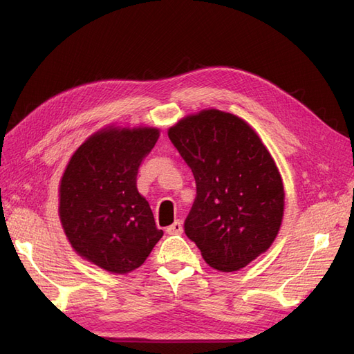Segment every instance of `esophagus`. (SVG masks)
I'll return each instance as SVG.
<instances>
[{"label": "esophagus", "instance_id": "1", "mask_svg": "<svg viewBox=\"0 0 354 354\" xmlns=\"http://www.w3.org/2000/svg\"><path fill=\"white\" fill-rule=\"evenodd\" d=\"M181 232H183V226H181V221L180 220L174 221L173 224H171V226L167 227V233L168 234H178Z\"/></svg>", "mask_w": 354, "mask_h": 354}]
</instances>
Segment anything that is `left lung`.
Instances as JSON below:
<instances>
[{"label":"left lung","instance_id":"left-lung-1","mask_svg":"<svg viewBox=\"0 0 354 354\" xmlns=\"http://www.w3.org/2000/svg\"><path fill=\"white\" fill-rule=\"evenodd\" d=\"M168 137L196 181L186 236L214 269H242L269 248L282 223L285 195L273 158L248 124L216 109L185 118Z\"/></svg>","mask_w":354,"mask_h":354}]
</instances>
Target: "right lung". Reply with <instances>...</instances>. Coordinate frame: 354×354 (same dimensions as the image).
Here are the masks:
<instances>
[{
    "label": "right lung",
    "instance_id": "obj_1",
    "mask_svg": "<svg viewBox=\"0 0 354 354\" xmlns=\"http://www.w3.org/2000/svg\"><path fill=\"white\" fill-rule=\"evenodd\" d=\"M156 128L104 130L71 158L60 183L59 214L66 236L84 259L112 273L140 267L162 238L136 186Z\"/></svg>",
    "mask_w": 354,
    "mask_h": 354
}]
</instances>
